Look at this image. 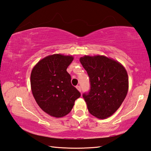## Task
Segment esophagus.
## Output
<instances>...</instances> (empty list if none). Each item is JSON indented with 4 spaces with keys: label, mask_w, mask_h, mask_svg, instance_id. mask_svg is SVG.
Listing matches in <instances>:
<instances>
[{
    "label": "esophagus",
    "mask_w": 151,
    "mask_h": 151,
    "mask_svg": "<svg viewBox=\"0 0 151 151\" xmlns=\"http://www.w3.org/2000/svg\"><path fill=\"white\" fill-rule=\"evenodd\" d=\"M76 88H77V89L79 91H80V92L81 91V88L80 86H76Z\"/></svg>",
    "instance_id": "1"
}]
</instances>
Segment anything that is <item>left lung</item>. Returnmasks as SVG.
<instances>
[{
  "label": "left lung",
  "instance_id": "8db88e82",
  "mask_svg": "<svg viewBox=\"0 0 151 151\" xmlns=\"http://www.w3.org/2000/svg\"><path fill=\"white\" fill-rule=\"evenodd\" d=\"M80 61L90 81V90L83 94L89 112L101 119L110 117L127 94L129 78L125 68L104 55H85Z\"/></svg>",
  "mask_w": 151,
  "mask_h": 151
}]
</instances>
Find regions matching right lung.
<instances>
[{
    "mask_svg": "<svg viewBox=\"0 0 151 151\" xmlns=\"http://www.w3.org/2000/svg\"><path fill=\"white\" fill-rule=\"evenodd\" d=\"M73 60L71 55L53 54L40 60L30 76L31 89L39 107L50 116L68 115L81 94L71 83L67 68Z\"/></svg>",
    "mask_w": 151,
    "mask_h": 151,
    "instance_id": "right-lung-1",
    "label": "right lung"
}]
</instances>
